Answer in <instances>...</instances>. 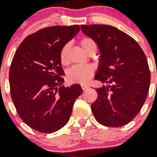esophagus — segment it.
Segmentation results:
<instances>
[{
  "label": "esophagus",
  "mask_w": 157,
  "mask_h": 157,
  "mask_svg": "<svg viewBox=\"0 0 157 157\" xmlns=\"http://www.w3.org/2000/svg\"><path fill=\"white\" fill-rule=\"evenodd\" d=\"M81 86L82 90H86V89L89 88V86L87 84H86V83H82Z\"/></svg>",
  "instance_id": "obj_1"
}]
</instances>
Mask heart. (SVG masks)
<instances>
[{"instance_id":"obj_1","label":"heart","mask_w":157,"mask_h":157,"mask_svg":"<svg viewBox=\"0 0 157 157\" xmlns=\"http://www.w3.org/2000/svg\"><path fill=\"white\" fill-rule=\"evenodd\" d=\"M80 45L87 53H90L92 50H97L98 45L97 43L93 38L89 37H82L79 41ZM69 45L68 44L63 45L62 47L60 52H59V60L63 65L67 63V52H68ZM94 68L90 65H84V66H74L69 69L67 72V78L71 82H84L90 79L92 76Z\"/></svg>"}]
</instances>
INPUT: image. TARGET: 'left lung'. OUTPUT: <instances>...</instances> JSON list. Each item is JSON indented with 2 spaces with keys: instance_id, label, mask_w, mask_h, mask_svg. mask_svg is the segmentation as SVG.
<instances>
[{
  "instance_id": "left-lung-1",
  "label": "left lung",
  "mask_w": 157,
  "mask_h": 157,
  "mask_svg": "<svg viewBox=\"0 0 157 157\" xmlns=\"http://www.w3.org/2000/svg\"><path fill=\"white\" fill-rule=\"evenodd\" d=\"M81 28L101 52L95 79L109 84L96 89L93 114L105 127H123L138 114L149 93L151 75L146 56L133 37L116 27L92 24Z\"/></svg>"
}]
</instances>
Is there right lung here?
<instances>
[{
	"instance_id": "obj_1",
	"label": "right lung",
	"mask_w": 157,
	"mask_h": 157,
	"mask_svg": "<svg viewBox=\"0 0 157 157\" xmlns=\"http://www.w3.org/2000/svg\"><path fill=\"white\" fill-rule=\"evenodd\" d=\"M79 30L78 25L42 28L27 36L14 55L11 97L21 120L37 131L51 134L64 127L82 92L78 84L62 85L64 72L59 60L62 47Z\"/></svg>"
}]
</instances>
